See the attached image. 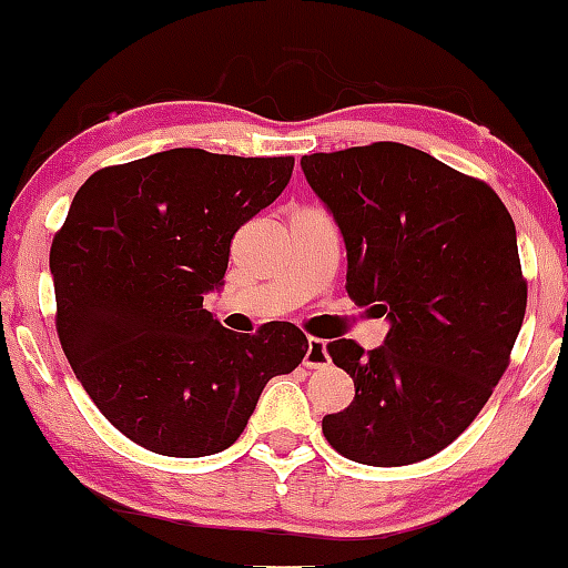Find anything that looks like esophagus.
I'll return each mask as SVG.
<instances>
[{
	"instance_id": "1",
	"label": "esophagus",
	"mask_w": 568,
	"mask_h": 568,
	"mask_svg": "<svg viewBox=\"0 0 568 568\" xmlns=\"http://www.w3.org/2000/svg\"><path fill=\"white\" fill-rule=\"evenodd\" d=\"M303 365L308 369L329 365V354H327V346H324V341H318V337H308V348H305Z\"/></svg>"
}]
</instances>
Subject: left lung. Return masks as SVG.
Here are the masks:
<instances>
[{"instance_id": "1", "label": "left lung", "mask_w": 568, "mask_h": 568, "mask_svg": "<svg viewBox=\"0 0 568 568\" xmlns=\"http://www.w3.org/2000/svg\"><path fill=\"white\" fill-rule=\"evenodd\" d=\"M346 244V292L388 318L384 346L337 337L354 403L322 418L337 454L403 467L448 448L509 365L526 314L515 222L486 182L397 142L303 155Z\"/></svg>"}]
</instances>
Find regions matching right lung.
<instances>
[{
  "instance_id": "obj_1",
  "label": "right lung",
  "mask_w": 568,
  "mask_h": 568,
  "mask_svg": "<svg viewBox=\"0 0 568 568\" xmlns=\"http://www.w3.org/2000/svg\"><path fill=\"white\" fill-rule=\"evenodd\" d=\"M295 158L155 152L88 176L50 246L55 327L114 429L152 454L231 448L265 384L303 362L295 324L254 335L203 308L235 231L282 195Z\"/></svg>"
}]
</instances>
